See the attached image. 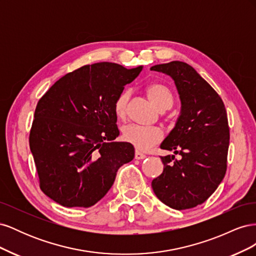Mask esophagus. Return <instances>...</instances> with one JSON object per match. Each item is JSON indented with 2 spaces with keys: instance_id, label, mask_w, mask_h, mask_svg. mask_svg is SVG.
<instances>
[{
  "instance_id": "obj_1",
  "label": "esophagus",
  "mask_w": 256,
  "mask_h": 256,
  "mask_svg": "<svg viewBox=\"0 0 256 256\" xmlns=\"http://www.w3.org/2000/svg\"><path fill=\"white\" fill-rule=\"evenodd\" d=\"M145 158H146V156H145V154H143L142 152H134V159L142 160V159H145Z\"/></svg>"
}]
</instances>
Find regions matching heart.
Wrapping results in <instances>:
<instances>
[{
    "mask_svg": "<svg viewBox=\"0 0 256 256\" xmlns=\"http://www.w3.org/2000/svg\"><path fill=\"white\" fill-rule=\"evenodd\" d=\"M147 96L150 102L159 110L166 111L172 106L174 98L172 92L168 86L161 83H152L146 90ZM130 92L124 90L116 97L113 110L116 118L125 120L128 113V102ZM122 140L132 145L138 150H147L154 145L158 144L162 138V131L157 127H142L138 125H129L122 129Z\"/></svg>",
    "mask_w": 256,
    "mask_h": 256,
    "instance_id": "heart-1",
    "label": "heart"
}]
</instances>
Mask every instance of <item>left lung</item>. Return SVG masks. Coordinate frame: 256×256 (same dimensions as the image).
<instances>
[{"mask_svg": "<svg viewBox=\"0 0 256 256\" xmlns=\"http://www.w3.org/2000/svg\"><path fill=\"white\" fill-rule=\"evenodd\" d=\"M150 70L172 76L182 114L161 148L180 154L161 157L164 172L152 182L154 194L168 207L184 210L203 204L226 172L230 127L221 97L187 63L173 60Z\"/></svg>", "mask_w": 256, "mask_h": 256, "instance_id": "obj_1", "label": "left lung"}]
</instances>
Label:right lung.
<instances>
[{
    "instance_id": "1",
    "label": "right lung",
    "mask_w": 256,
    "mask_h": 256,
    "mask_svg": "<svg viewBox=\"0 0 256 256\" xmlns=\"http://www.w3.org/2000/svg\"><path fill=\"white\" fill-rule=\"evenodd\" d=\"M142 66L85 65L62 76L38 102L30 130L42 191L65 207H90L110 190L134 146L114 142L120 131L113 106Z\"/></svg>"
}]
</instances>
